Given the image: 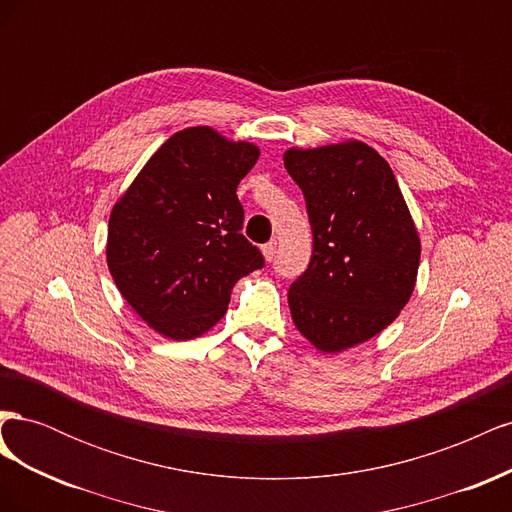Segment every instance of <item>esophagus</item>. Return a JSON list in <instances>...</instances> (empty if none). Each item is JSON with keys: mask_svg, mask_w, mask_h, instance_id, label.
Listing matches in <instances>:
<instances>
[{"mask_svg": "<svg viewBox=\"0 0 512 512\" xmlns=\"http://www.w3.org/2000/svg\"><path fill=\"white\" fill-rule=\"evenodd\" d=\"M275 252H277V241H269L262 245V254H265V258L271 262L275 258Z\"/></svg>", "mask_w": 512, "mask_h": 512, "instance_id": "esophagus-1", "label": "esophagus"}]
</instances>
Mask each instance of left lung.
I'll return each instance as SVG.
<instances>
[{
	"label": "left lung",
	"mask_w": 512,
	"mask_h": 512,
	"mask_svg": "<svg viewBox=\"0 0 512 512\" xmlns=\"http://www.w3.org/2000/svg\"><path fill=\"white\" fill-rule=\"evenodd\" d=\"M305 196L314 250L288 290L297 329L322 352L367 342L414 290L421 241L391 166L359 141L288 149Z\"/></svg>",
	"instance_id": "8db88e82"
}]
</instances>
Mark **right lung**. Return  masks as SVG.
Returning a JSON list of instances; mask_svg holds the SVG:
<instances>
[{
	"label": "right lung",
	"instance_id": "1",
	"mask_svg": "<svg viewBox=\"0 0 512 512\" xmlns=\"http://www.w3.org/2000/svg\"><path fill=\"white\" fill-rule=\"evenodd\" d=\"M260 156L211 128H188L153 153L113 207L106 260L134 312L170 339L209 331L239 277L265 267L241 235L239 181Z\"/></svg>",
	"mask_w": 512,
	"mask_h": 512
}]
</instances>
